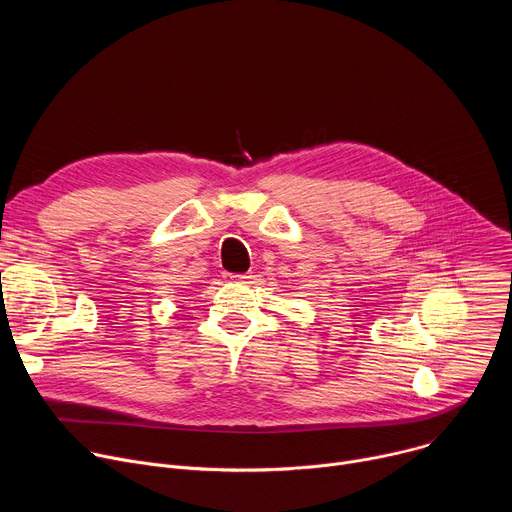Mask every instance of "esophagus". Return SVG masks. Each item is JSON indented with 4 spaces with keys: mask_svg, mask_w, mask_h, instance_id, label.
I'll return each instance as SVG.
<instances>
[{
    "mask_svg": "<svg viewBox=\"0 0 512 512\" xmlns=\"http://www.w3.org/2000/svg\"><path fill=\"white\" fill-rule=\"evenodd\" d=\"M253 277L251 273H229V279L231 281H237V283H253Z\"/></svg>",
    "mask_w": 512,
    "mask_h": 512,
    "instance_id": "obj_1",
    "label": "esophagus"
}]
</instances>
